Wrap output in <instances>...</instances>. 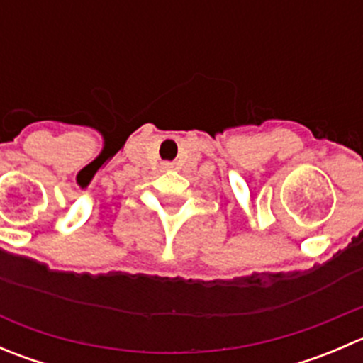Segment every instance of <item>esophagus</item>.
I'll list each match as a JSON object with an SVG mask.
<instances>
[{
    "instance_id": "1",
    "label": "esophagus",
    "mask_w": 363,
    "mask_h": 363,
    "mask_svg": "<svg viewBox=\"0 0 363 363\" xmlns=\"http://www.w3.org/2000/svg\"><path fill=\"white\" fill-rule=\"evenodd\" d=\"M167 168H172V164H167Z\"/></svg>"
}]
</instances>
